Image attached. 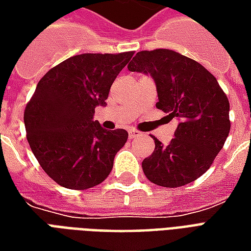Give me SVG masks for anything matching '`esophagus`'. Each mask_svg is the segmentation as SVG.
Here are the masks:
<instances>
[{
  "mask_svg": "<svg viewBox=\"0 0 251 251\" xmlns=\"http://www.w3.org/2000/svg\"><path fill=\"white\" fill-rule=\"evenodd\" d=\"M141 136V133L138 130H136V129H130V130H129V137H130V138H138V137Z\"/></svg>",
  "mask_w": 251,
  "mask_h": 251,
  "instance_id": "34e87169",
  "label": "esophagus"
}]
</instances>
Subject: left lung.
Wrapping results in <instances>:
<instances>
[{"instance_id": "left-lung-1", "label": "left lung", "mask_w": 251, "mask_h": 251, "mask_svg": "<svg viewBox=\"0 0 251 251\" xmlns=\"http://www.w3.org/2000/svg\"><path fill=\"white\" fill-rule=\"evenodd\" d=\"M127 70L153 77L156 107L179 125L167 147L157 138L142 171L161 187L192 183L210 168L230 131V103L216 77L192 59L171 50L137 52Z\"/></svg>"}]
</instances>
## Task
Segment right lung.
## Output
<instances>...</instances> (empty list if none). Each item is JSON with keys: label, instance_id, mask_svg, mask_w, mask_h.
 <instances>
[{"label": "right lung", "instance_id": "obj_1", "mask_svg": "<svg viewBox=\"0 0 251 251\" xmlns=\"http://www.w3.org/2000/svg\"><path fill=\"white\" fill-rule=\"evenodd\" d=\"M134 52L82 53L51 68L37 83L24 111L26 138L50 177L70 189L100 184L127 141L124 129L94 121L111 84Z\"/></svg>", "mask_w": 251, "mask_h": 251}]
</instances>
